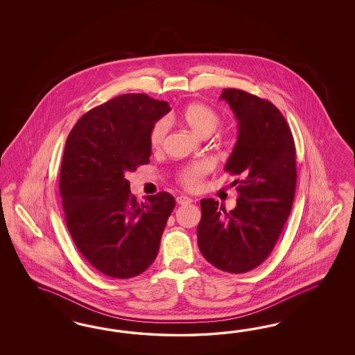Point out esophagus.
Wrapping results in <instances>:
<instances>
[{"mask_svg": "<svg viewBox=\"0 0 355 355\" xmlns=\"http://www.w3.org/2000/svg\"><path fill=\"white\" fill-rule=\"evenodd\" d=\"M191 202H193V199H191V198H189V196H186V195H180V196H177V203H178V205H190Z\"/></svg>", "mask_w": 355, "mask_h": 355, "instance_id": "obj_1", "label": "esophagus"}]
</instances>
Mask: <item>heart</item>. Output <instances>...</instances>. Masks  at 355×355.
<instances>
[{
	"mask_svg": "<svg viewBox=\"0 0 355 355\" xmlns=\"http://www.w3.org/2000/svg\"><path fill=\"white\" fill-rule=\"evenodd\" d=\"M181 117L183 122L199 137L211 135L221 122L220 114L216 110L200 103H191L186 105ZM168 119H159L153 123L150 132V147L153 150H160L164 146L168 134ZM212 168L214 164L207 159L191 162L183 166L178 172V181L187 189H196L202 182L205 174L211 172Z\"/></svg>",
	"mask_w": 355,
	"mask_h": 355,
	"instance_id": "b5f03b06",
	"label": "heart"
}]
</instances>
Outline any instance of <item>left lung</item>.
<instances>
[{
    "instance_id": "left-lung-1",
    "label": "left lung",
    "mask_w": 355,
    "mask_h": 355,
    "mask_svg": "<svg viewBox=\"0 0 355 355\" xmlns=\"http://www.w3.org/2000/svg\"><path fill=\"white\" fill-rule=\"evenodd\" d=\"M238 121V138L225 171L236 175V207L226 211L215 199H202L198 245L216 268L246 273L275 248L291 215L297 184L295 146L277 107L242 89L225 88Z\"/></svg>"
}]
</instances>
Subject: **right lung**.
<instances>
[{
	"instance_id": "obj_1",
	"label": "right lung",
	"mask_w": 355,
	"mask_h": 355,
	"mask_svg": "<svg viewBox=\"0 0 355 355\" xmlns=\"http://www.w3.org/2000/svg\"><path fill=\"white\" fill-rule=\"evenodd\" d=\"M166 101L126 94L91 109L70 131L60 175L66 225L76 248L103 275L130 279L157 257L175 200L169 193L137 202L128 172L148 164L153 123Z\"/></svg>"
}]
</instances>
